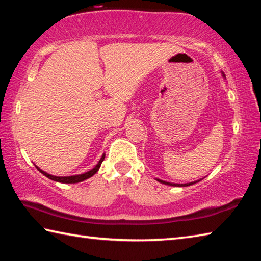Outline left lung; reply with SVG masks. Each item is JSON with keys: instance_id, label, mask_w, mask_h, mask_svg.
<instances>
[{"instance_id": "8db88e82", "label": "left lung", "mask_w": 261, "mask_h": 261, "mask_svg": "<svg viewBox=\"0 0 261 261\" xmlns=\"http://www.w3.org/2000/svg\"><path fill=\"white\" fill-rule=\"evenodd\" d=\"M224 76V74H223ZM158 182H160L162 184H166V185H170V187H189V185H192L194 183H198L199 180H196V182H190V183H187V184H176V183H170V182H166V180H162V179H159L156 178Z\"/></svg>"}]
</instances>
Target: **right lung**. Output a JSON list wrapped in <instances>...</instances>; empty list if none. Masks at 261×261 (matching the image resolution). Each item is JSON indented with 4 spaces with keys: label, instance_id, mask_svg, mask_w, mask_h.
<instances>
[{
    "label": "right lung",
    "instance_id": "right-lung-1",
    "mask_svg": "<svg viewBox=\"0 0 261 261\" xmlns=\"http://www.w3.org/2000/svg\"><path fill=\"white\" fill-rule=\"evenodd\" d=\"M105 155L106 154L103 153L102 154V156H101V159L99 160V162H98V165H96L93 169H91L90 171H87V173H84V174H79V175H73V176H54V175H50V174H47L46 171H43V170H41L40 168L39 167H37V169L40 171V173L42 174V175H45L46 177H48L49 179H51V180H55V182H59V183H65V184H71V183H79V182H83V180H85V179H87V178H90V177H92V176H93L94 174H96L98 173V170H99V168H100V166H101V163H102V161L105 160Z\"/></svg>",
    "mask_w": 261,
    "mask_h": 261
}]
</instances>
